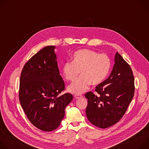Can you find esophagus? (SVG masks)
<instances>
[{"label":"esophagus","instance_id":"1","mask_svg":"<svg viewBox=\"0 0 149 149\" xmlns=\"http://www.w3.org/2000/svg\"><path fill=\"white\" fill-rule=\"evenodd\" d=\"M74 98L75 99H79V98H82V95H74Z\"/></svg>","mask_w":149,"mask_h":149}]
</instances>
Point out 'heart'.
Returning <instances> with one entry per match:
<instances>
[{
	"label": "heart",
	"instance_id": "b5f03b06",
	"mask_svg": "<svg viewBox=\"0 0 149 149\" xmlns=\"http://www.w3.org/2000/svg\"><path fill=\"white\" fill-rule=\"evenodd\" d=\"M72 59V61L63 63L62 71L63 77L71 81L75 79L80 71L81 75L68 87V91L74 94H82L91 84L95 86L101 84L111 68V60L108 55L91 49L76 51Z\"/></svg>",
	"mask_w": 149,
	"mask_h": 149
}]
</instances>
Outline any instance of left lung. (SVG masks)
Wrapping results in <instances>:
<instances>
[{
  "label": "left lung",
  "instance_id": "1",
  "mask_svg": "<svg viewBox=\"0 0 149 149\" xmlns=\"http://www.w3.org/2000/svg\"><path fill=\"white\" fill-rule=\"evenodd\" d=\"M115 63L107 79L95 87L98 94L90 91L86 110L90 122L105 129L117 123L124 115L134 94V78L130 66L117 52Z\"/></svg>",
  "mask_w": 149,
  "mask_h": 149
}]
</instances>
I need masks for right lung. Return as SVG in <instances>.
Wrapping results in <instances>:
<instances>
[{"instance_id":"add662e5","label":"right lung","mask_w":149,"mask_h":149,"mask_svg":"<svg viewBox=\"0 0 149 149\" xmlns=\"http://www.w3.org/2000/svg\"><path fill=\"white\" fill-rule=\"evenodd\" d=\"M55 48L45 47L35 54L25 64L20 78L21 106L31 123L45 132L58 128L65 107L73 99L70 93L60 95L65 84L59 74Z\"/></svg>"}]
</instances>
